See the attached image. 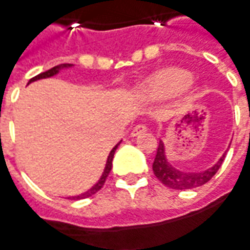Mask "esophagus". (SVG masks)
Returning <instances> with one entry per match:
<instances>
[{"instance_id":"obj_1","label":"esophagus","mask_w":250,"mask_h":250,"mask_svg":"<svg viewBox=\"0 0 250 250\" xmlns=\"http://www.w3.org/2000/svg\"><path fill=\"white\" fill-rule=\"evenodd\" d=\"M147 131V127L145 125H135L134 128H132V131H131V137H138V135H141V134H143V132H146Z\"/></svg>"}]
</instances>
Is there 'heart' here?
<instances>
[{
    "label": "heart",
    "mask_w": 250,
    "mask_h": 250,
    "mask_svg": "<svg viewBox=\"0 0 250 250\" xmlns=\"http://www.w3.org/2000/svg\"><path fill=\"white\" fill-rule=\"evenodd\" d=\"M192 77L183 69H165L158 71L141 88V93L146 99L161 100L177 95L191 85Z\"/></svg>",
    "instance_id": "heart-1"
}]
</instances>
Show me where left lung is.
Returning a JSON list of instances; mask_svg holds the SVG:
<instances>
[{"label":"left lung","mask_w":250,"mask_h":250,"mask_svg":"<svg viewBox=\"0 0 250 250\" xmlns=\"http://www.w3.org/2000/svg\"><path fill=\"white\" fill-rule=\"evenodd\" d=\"M225 155H226V151L216 161V164H214L212 167L206 170L184 172V170H180L177 167H172V164L167 161V154H165V145L162 141H160L154 162H153V172H154L155 177L160 180L164 186L169 187L172 189H179V191L192 189V188L203 186L212 179V176L218 172V169L222 165Z\"/></svg>","instance_id":"left-lung-1"}]
</instances>
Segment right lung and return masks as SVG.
<instances>
[{
    "mask_svg": "<svg viewBox=\"0 0 250 250\" xmlns=\"http://www.w3.org/2000/svg\"><path fill=\"white\" fill-rule=\"evenodd\" d=\"M71 66H73L71 63L58 64V66L52 67V69H50V70L43 71V73H40V74H38V76H35L34 78H31V80L28 81L27 85H29L31 83H35V81H38V80H43V78H50V77L57 76V74H58L59 71L62 70V69H69V67H71ZM120 142H122V141H120ZM120 142L118 143V145H116V146H115V147H113L111 151H109V155H108L107 162H105V167H104V172H103V174H101V177L99 179V181H97L95 186L92 187L90 189H88L86 192H83V193H81V195H77V196H71L70 199H73V200H80V199L89 198V196L95 195L97 191H100L101 188H103V186H104V183H105V180H107L108 174H109V172H111V169H112L113 154H115V151H116V149H118V146L120 145Z\"/></svg>",
    "mask_w": 250,
    "mask_h": 250,
    "instance_id": "right-lung-1",
    "label": "right lung"
}]
</instances>
